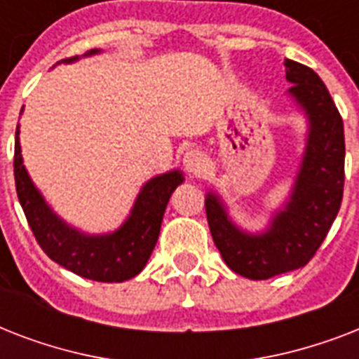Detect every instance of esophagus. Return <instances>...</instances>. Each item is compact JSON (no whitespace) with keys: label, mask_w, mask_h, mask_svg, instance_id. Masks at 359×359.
Returning a JSON list of instances; mask_svg holds the SVG:
<instances>
[{"label":"esophagus","mask_w":359,"mask_h":359,"mask_svg":"<svg viewBox=\"0 0 359 359\" xmlns=\"http://www.w3.org/2000/svg\"><path fill=\"white\" fill-rule=\"evenodd\" d=\"M182 163H184L186 171L190 175H201L207 168V158L203 154L201 151H197V149H190V151H186L184 158H182Z\"/></svg>","instance_id":"1"}]
</instances>
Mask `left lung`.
<instances>
[{"mask_svg":"<svg viewBox=\"0 0 359 359\" xmlns=\"http://www.w3.org/2000/svg\"><path fill=\"white\" fill-rule=\"evenodd\" d=\"M287 80L309 119V135L294 190L285 210L262 235H248L227 218L224 205L208 194L205 208L214 244L233 272L268 279L306 266L339 212L345 186V130L334 98L306 65L287 59Z\"/></svg>","mask_w":359,"mask_h":359,"instance_id":"left-lung-1","label":"left lung"}]
</instances>
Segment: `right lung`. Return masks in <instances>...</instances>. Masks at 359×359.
<instances>
[{
  "label": "right lung",
  "mask_w": 359,
  "mask_h": 359,
  "mask_svg": "<svg viewBox=\"0 0 359 359\" xmlns=\"http://www.w3.org/2000/svg\"><path fill=\"white\" fill-rule=\"evenodd\" d=\"M95 52L97 50L89 53ZM74 59L78 57L65 61L70 63ZM182 180L179 171L154 177L143 186L130 218L119 231L104 236H87L61 222L36 191L22 163L16 128L14 182L25 219L42 251L52 261L93 281L119 283L143 270L156 245L169 197Z\"/></svg>",
  "instance_id": "add662e5"
}]
</instances>
